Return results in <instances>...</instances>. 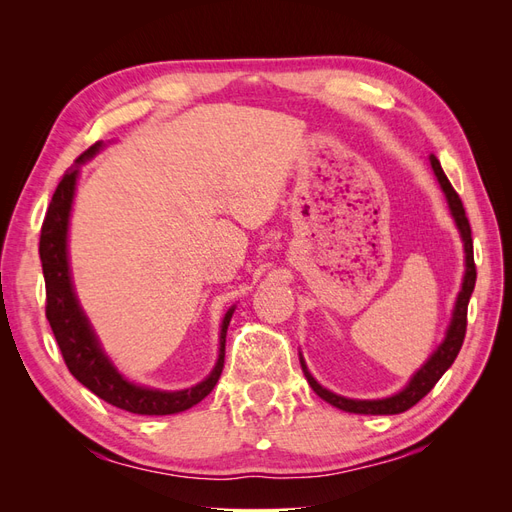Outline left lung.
Here are the masks:
<instances>
[{
	"label": "left lung",
	"mask_w": 512,
	"mask_h": 512,
	"mask_svg": "<svg viewBox=\"0 0 512 512\" xmlns=\"http://www.w3.org/2000/svg\"><path fill=\"white\" fill-rule=\"evenodd\" d=\"M431 160V168L433 173H436L442 190L446 194L448 200V207H451L453 218L457 222V228L461 232V239H463V247H466V275H463V284H461V292L457 297V305H455V312H453V320H451V327H448V333L444 337V342L440 344V348L431 354V359L416 371L414 378L410 380V384L406 386L404 391L393 395V397H386V399H348L342 395H335L327 389H322V386L312 378L309 374L303 359H301V367L305 371V378L312 386L314 393L318 397H322L324 401H329L331 406L339 408V410H346V412H354V414H399V412H406L412 406H416L418 401H421L436 382L444 376V371L451 367L457 359V354L463 346V337H466V327H468V303L472 297V290L476 284V265H474V247H472V228L468 222V215L466 209H463V203L459 194L455 192V188L448 181V177L444 175V170L438 162V158L429 156Z\"/></svg>",
	"instance_id": "left-lung-1"
}]
</instances>
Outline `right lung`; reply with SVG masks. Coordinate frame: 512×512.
Listing matches in <instances>:
<instances>
[{
  "instance_id": "right-lung-1",
  "label": "right lung",
  "mask_w": 512,
  "mask_h": 512,
  "mask_svg": "<svg viewBox=\"0 0 512 512\" xmlns=\"http://www.w3.org/2000/svg\"><path fill=\"white\" fill-rule=\"evenodd\" d=\"M98 149L100 143L89 147L76 158V164L89 160ZM76 175H79V168H72L61 177L51 205L46 209V218L42 222L40 232V260L46 284V318H49L61 356H64L70 374L83 386H87L91 393H96L100 399L108 401L111 406H117L132 414L160 416L188 410L196 406L198 401H203L222 376L226 354V329L235 309H230L224 316L220 333V359L207 380L192 386V389L166 393L143 389V386H136L123 378L102 352L94 331L89 327V320L85 318L79 301L74 297L70 282L66 239Z\"/></svg>"
}]
</instances>
